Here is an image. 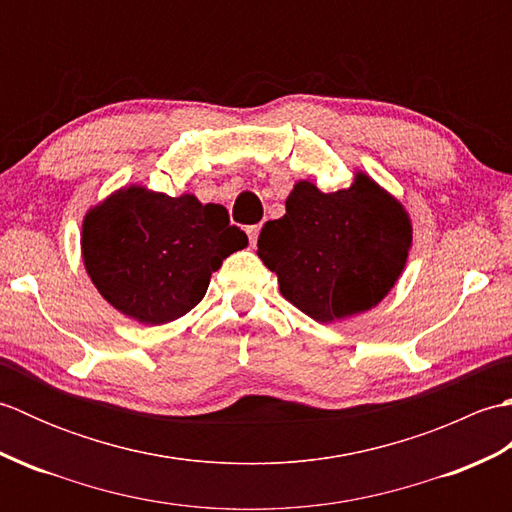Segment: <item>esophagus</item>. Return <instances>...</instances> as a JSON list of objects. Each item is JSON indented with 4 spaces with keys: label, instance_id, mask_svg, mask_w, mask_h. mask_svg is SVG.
<instances>
[{
    "label": "esophagus",
    "instance_id": "esophagus-1",
    "mask_svg": "<svg viewBox=\"0 0 512 512\" xmlns=\"http://www.w3.org/2000/svg\"><path fill=\"white\" fill-rule=\"evenodd\" d=\"M259 231H262V226L255 224V226H248L246 233H248V239H250V246L257 244V237H259Z\"/></svg>",
    "mask_w": 512,
    "mask_h": 512
}]
</instances>
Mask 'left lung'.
I'll return each instance as SVG.
<instances>
[{
    "label": "left lung",
    "instance_id": "left-lung-1",
    "mask_svg": "<svg viewBox=\"0 0 512 512\" xmlns=\"http://www.w3.org/2000/svg\"><path fill=\"white\" fill-rule=\"evenodd\" d=\"M411 220L394 195L363 171L347 189L323 193L301 180L286 215L264 224L257 255L279 292L319 323L376 308L405 270Z\"/></svg>",
    "mask_w": 512,
    "mask_h": 512
}]
</instances>
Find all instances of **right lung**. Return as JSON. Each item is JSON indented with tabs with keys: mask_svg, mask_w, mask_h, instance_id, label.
I'll use <instances>...</instances> for the list:
<instances>
[{
	"mask_svg": "<svg viewBox=\"0 0 512 512\" xmlns=\"http://www.w3.org/2000/svg\"><path fill=\"white\" fill-rule=\"evenodd\" d=\"M248 246L220 204L193 193L171 198L140 184L85 213L81 255L101 297L145 325L180 319L198 306L224 259Z\"/></svg>",
	"mask_w": 512,
	"mask_h": 512,
	"instance_id": "1",
	"label": "right lung"
}]
</instances>
